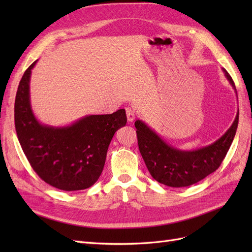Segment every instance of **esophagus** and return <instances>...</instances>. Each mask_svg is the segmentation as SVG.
Wrapping results in <instances>:
<instances>
[{
    "mask_svg": "<svg viewBox=\"0 0 252 252\" xmlns=\"http://www.w3.org/2000/svg\"><path fill=\"white\" fill-rule=\"evenodd\" d=\"M126 116H127L128 122H132L135 118V112L131 107H127L126 108Z\"/></svg>",
    "mask_w": 252,
    "mask_h": 252,
    "instance_id": "obj_1",
    "label": "esophagus"
}]
</instances>
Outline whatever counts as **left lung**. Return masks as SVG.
Instances as JSON below:
<instances>
[{
    "label": "left lung",
    "mask_w": 252,
    "mask_h": 252,
    "mask_svg": "<svg viewBox=\"0 0 252 252\" xmlns=\"http://www.w3.org/2000/svg\"><path fill=\"white\" fill-rule=\"evenodd\" d=\"M227 80L235 85L225 69ZM239 124V112L231 127L209 146L192 151H184L166 144L159 136L143 123L135 121L139 149L151 177L169 187H186L205 179L222 164L234 139Z\"/></svg>",
    "instance_id": "obj_1"
}]
</instances>
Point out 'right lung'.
Here are the masks:
<instances>
[{
    "label": "right lung",
    "mask_w": 252,
    "mask_h": 252,
    "mask_svg": "<svg viewBox=\"0 0 252 252\" xmlns=\"http://www.w3.org/2000/svg\"><path fill=\"white\" fill-rule=\"evenodd\" d=\"M35 63L23 74L14 103V124L22 149L32 169L50 186L65 191L89 188L103 171L114 133L126 125L125 109L87 116L66 127L41 124L29 98Z\"/></svg>",
    "instance_id": "obj_1"
}]
</instances>
